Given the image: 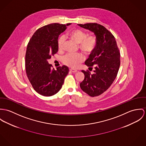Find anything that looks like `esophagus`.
<instances>
[{
	"mask_svg": "<svg viewBox=\"0 0 146 146\" xmlns=\"http://www.w3.org/2000/svg\"><path fill=\"white\" fill-rule=\"evenodd\" d=\"M69 70H70V72H72V73H76V72H77V70H76V69H69Z\"/></svg>",
	"mask_w": 146,
	"mask_h": 146,
	"instance_id": "1",
	"label": "esophagus"
}]
</instances>
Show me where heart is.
<instances>
[{"label": "heart", "instance_id": "1", "mask_svg": "<svg viewBox=\"0 0 146 146\" xmlns=\"http://www.w3.org/2000/svg\"><path fill=\"white\" fill-rule=\"evenodd\" d=\"M69 36L77 43L80 44V48L86 54L92 53L97 45V38L95 35H87V33L80 29H76L69 33ZM65 38L61 36L58 40V48L59 50L64 49ZM83 60V56L81 53L66 54L63 58V63L70 68H75L78 66Z\"/></svg>", "mask_w": 146, "mask_h": 146}]
</instances>
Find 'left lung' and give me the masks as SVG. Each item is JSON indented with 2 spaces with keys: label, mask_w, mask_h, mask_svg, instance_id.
Masks as SVG:
<instances>
[{
  "label": "left lung",
  "mask_w": 146,
  "mask_h": 146,
  "mask_svg": "<svg viewBox=\"0 0 146 146\" xmlns=\"http://www.w3.org/2000/svg\"><path fill=\"white\" fill-rule=\"evenodd\" d=\"M78 25L93 32L97 38L96 48L85 62L89 68L94 67V73L82 70L84 78L80 87L89 96H98L105 92L116 78L120 64V54L113 35L104 26L96 23Z\"/></svg>",
  "instance_id": "left-lung-1"
}]
</instances>
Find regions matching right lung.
<instances>
[{"instance_id":"obj_1","label":"right lung","mask_w":146,"mask_h":146,"mask_svg":"<svg viewBox=\"0 0 146 146\" xmlns=\"http://www.w3.org/2000/svg\"><path fill=\"white\" fill-rule=\"evenodd\" d=\"M71 23H51L34 33L28 43L25 56L27 76L33 89L44 96L59 91L69 72L68 66H59L55 70L48 60L58 51V40L61 33Z\"/></svg>"}]
</instances>
